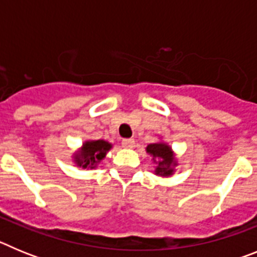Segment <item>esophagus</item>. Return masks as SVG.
Masks as SVG:
<instances>
[{
	"instance_id": "obj_1",
	"label": "esophagus",
	"mask_w": 257,
	"mask_h": 257,
	"mask_svg": "<svg viewBox=\"0 0 257 257\" xmlns=\"http://www.w3.org/2000/svg\"><path fill=\"white\" fill-rule=\"evenodd\" d=\"M122 147H123V148H134V147H135V140L123 139L122 140Z\"/></svg>"
}]
</instances>
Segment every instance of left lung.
Instances as JSON below:
<instances>
[{
    "label": "left lung",
    "instance_id": "left-lung-1",
    "mask_svg": "<svg viewBox=\"0 0 257 257\" xmlns=\"http://www.w3.org/2000/svg\"><path fill=\"white\" fill-rule=\"evenodd\" d=\"M147 153L151 154L156 165L154 174L160 176H171L175 172V167L178 166V161L175 158V153L169 144L163 142L149 144L145 148Z\"/></svg>",
    "mask_w": 257,
    "mask_h": 257
}]
</instances>
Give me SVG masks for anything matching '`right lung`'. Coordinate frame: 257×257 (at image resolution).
I'll return each mask as SVG.
<instances>
[{"label": "right lung", "mask_w": 257, "mask_h": 257, "mask_svg": "<svg viewBox=\"0 0 257 257\" xmlns=\"http://www.w3.org/2000/svg\"><path fill=\"white\" fill-rule=\"evenodd\" d=\"M112 149V144L105 140H87L81 149L73 154V161L82 169H95L105 158L106 153Z\"/></svg>", "instance_id": "obj_1"}]
</instances>
